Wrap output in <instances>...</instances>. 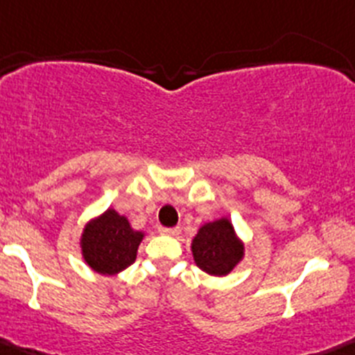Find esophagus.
I'll return each instance as SVG.
<instances>
[{
	"instance_id": "obj_1",
	"label": "esophagus",
	"mask_w": 355,
	"mask_h": 355,
	"mask_svg": "<svg viewBox=\"0 0 355 355\" xmlns=\"http://www.w3.org/2000/svg\"><path fill=\"white\" fill-rule=\"evenodd\" d=\"M159 232L166 234V236H178V234L181 232V229L179 227H159Z\"/></svg>"
}]
</instances>
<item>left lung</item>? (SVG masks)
Listing matches in <instances>:
<instances>
[{"instance_id": "obj_1", "label": "left lung", "mask_w": 355, "mask_h": 355, "mask_svg": "<svg viewBox=\"0 0 355 355\" xmlns=\"http://www.w3.org/2000/svg\"><path fill=\"white\" fill-rule=\"evenodd\" d=\"M196 266L208 275L224 277L236 268L244 257V244L236 236L229 218L208 222L198 229L191 243Z\"/></svg>"}]
</instances>
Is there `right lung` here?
<instances>
[{"label": "right lung", "instance_id": "right-lung-1", "mask_svg": "<svg viewBox=\"0 0 355 355\" xmlns=\"http://www.w3.org/2000/svg\"><path fill=\"white\" fill-rule=\"evenodd\" d=\"M145 234L133 231L124 215L109 208L85 225L80 239L87 265L102 275H116L137 259Z\"/></svg>", "mask_w": 355, "mask_h": 355}]
</instances>
